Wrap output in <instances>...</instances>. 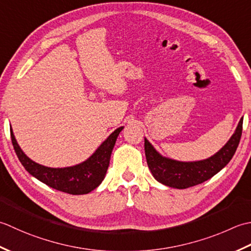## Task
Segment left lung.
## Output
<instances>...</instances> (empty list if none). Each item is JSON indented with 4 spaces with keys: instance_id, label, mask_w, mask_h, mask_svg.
I'll return each instance as SVG.
<instances>
[{
    "instance_id": "obj_1",
    "label": "left lung",
    "mask_w": 251,
    "mask_h": 251,
    "mask_svg": "<svg viewBox=\"0 0 251 251\" xmlns=\"http://www.w3.org/2000/svg\"><path fill=\"white\" fill-rule=\"evenodd\" d=\"M243 131L240 119L231 139L216 155L201 161L182 162L162 157L145 139V156L151 175L158 182L175 188H187L209 180L222 170L232 159L237 150Z\"/></svg>"
}]
</instances>
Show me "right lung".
<instances>
[{"instance_id":"right-lung-1","label":"right lung","mask_w":251,"mask_h":251,"mask_svg":"<svg viewBox=\"0 0 251 251\" xmlns=\"http://www.w3.org/2000/svg\"><path fill=\"white\" fill-rule=\"evenodd\" d=\"M122 129L124 126L112 132L88 160L68 168H49L32 161L20 150L12 127L11 139L19 161L30 175L57 191L73 195H82L95 190L104 180L109 166L112 148Z\"/></svg>"}]
</instances>
